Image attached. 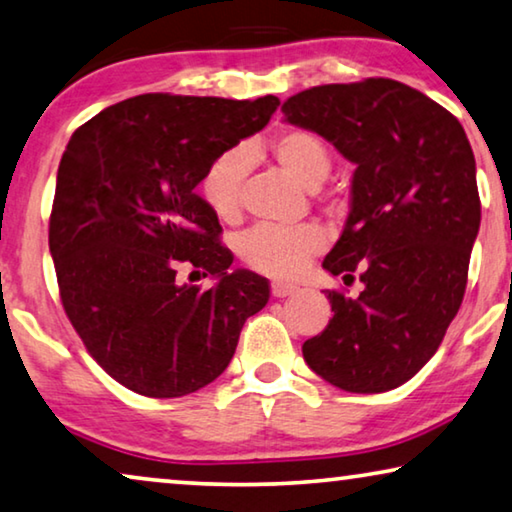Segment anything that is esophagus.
<instances>
[{
    "mask_svg": "<svg viewBox=\"0 0 512 512\" xmlns=\"http://www.w3.org/2000/svg\"><path fill=\"white\" fill-rule=\"evenodd\" d=\"M296 292H299V287L289 285V282H273L271 285V294L276 296V299H287V296H292Z\"/></svg>",
    "mask_w": 512,
    "mask_h": 512,
    "instance_id": "esophagus-1",
    "label": "esophagus"
}]
</instances>
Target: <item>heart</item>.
<instances>
[{"label": "heart", "instance_id": "heart-1", "mask_svg": "<svg viewBox=\"0 0 512 512\" xmlns=\"http://www.w3.org/2000/svg\"><path fill=\"white\" fill-rule=\"evenodd\" d=\"M255 149H232L220 154L202 177V197L220 220L232 223L241 216V190L248 174V156ZM266 156L282 172L315 190L331 172V151L322 137L303 128H289L271 137ZM324 246V236L315 227H255L239 243V255L250 269L276 280L296 278Z\"/></svg>", "mask_w": 512, "mask_h": 512}]
</instances>
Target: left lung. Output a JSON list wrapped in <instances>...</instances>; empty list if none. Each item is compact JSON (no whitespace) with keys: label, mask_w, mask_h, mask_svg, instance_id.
<instances>
[{"label":"left lung","mask_w":512,"mask_h":512,"mask_svg":"<svg viewBox=\"0 0 512 512\" xmlns=\"http://www.w3.org/2000/svg\"><path fill=\"white\" fill-rule=\"evenodd\" d=\"M289 124L356 165L352 211L324 269L363 292L329 289L333 319L303 342L319 377L349 393L402 386L437 352L467 289L480 227L476 160L451 112L398 80L299 91Z\"/></svg>","instance_id":"1"}]
</instances>
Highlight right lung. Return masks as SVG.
<instances>
[{
  "instance_id": "add662e5",
  "label": "right lung",
  "mask_w": 512,
  "mask_h": 512,
  "mask_svg": "<svg viewBox=\"0 0 512 512\" xmlns=\"http://www.w3.org/2000/svg\"><path fill=\"white\" fill-rule=\"evenodd\" d=\"M280 101L142 94L71 135L57 172L50 255L66 317L91 358L147 398L220 377L269 280L227 271L223 227L195 193L207 167L269 124ZM213 275L209 290L180 273Z\"/></svg>"
}]
</instances>
